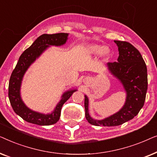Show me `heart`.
Listing matches in <instances>:
<instances>
[{"label":"heart","instance_id":"obj_1","mask_svg":"<svg viewBox=\"0 0 157 157\" xmlns=\"http://www.w3.org/2000/svg\"><path fill=\"white\" fill-rule=\"evenodd\" d=\"M88 52L92 55H98L101 54V56L104 59H108L111 55V50L108 47H104L102 45L94 44L88 46Z\"/></svg>","mask_w":157,"mask_h":157}]
</instances>
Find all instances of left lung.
I'll return each mask as SVG.
<instances>
[{"mask_svg": "<svg viewBox=\"0 0 157 157\" xmlns=\"http://www.w3.org/2000/svg\"><path fill=\"white\" fill-rule=\"evenodd\" d=\"M119 49L117 62L107 63L108 69L119 79L126 92L125 104L114 114L102 120H95L89 113V98L85 95L86 119L94 126H119L132 119L138 114L144 104L148 79L147 68L141 53L126 41L114 40Z\"/></svg>", "mask_w": 157, "mask_h": 157, "instance_id": "1", "label": "left lung"}]
</instances>
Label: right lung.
<instances>
[{
    "mask_svg": "<svg viewBox=\"0 0 157 157\" xmlns=\"http://www.w3.org/2000/svg\"><path fill=\"white\" fill-rule=\"evenodd\" d=\"M68 33L43 34L33 44L23 51L19 58L16 68L13 71L8 86V97L13 109L16 114L29 123L40 126L52 125L56 123L61 116L62 106L71 97L76 89L69 90L63 93L61 99L58 103L51 113L44 114L34 111L25 106L21 97V86L23 77L29 66L38 59L50 46H62L68 39Z\"/></svg>",
    "mask_w": 157,
    "mask_h": 157,
    "instance_id": "add662e5",
    "label": "right lung"
}]
</instances>
